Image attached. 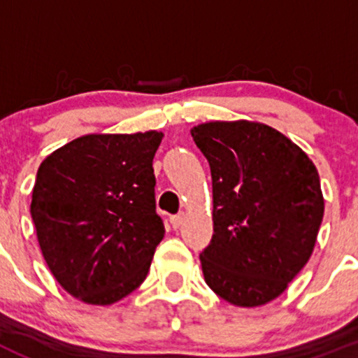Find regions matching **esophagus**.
I'll use <instances>...</instances> for the list:
<instances>
[{
    "label": "esophagus",
    "mask_w": 358,
    "mask_h": 358,
    "mask_svg": "<svg viewBox=\"0 0 358 358\" xmlns=\"http://www.w3.org/2000/svg\"><path fill=\"white\" fill-rule=\"evenodd\" d=\"M183 218H185V215H183V213H178V215L169 216V223H171L173 229H180V225L183 223Z\"/></svg>",
    "instance_id": "esophagus-1"
}]
</instances>
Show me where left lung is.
<instances>
[{
	"label": "left lung",
	"mask_w": 358,
	"mask_h": 358,
	"mask_svg": "<svg viewBox=\"0 0 358 358\" xmlns=\"http://www.w3.org/2000/svg\"><path fill=\"white\" fill-rule=\"evenodd\" d=\"M213 178V239L204 280L236 306L287 289L315 248L324 197L315 164L263 122L211 121L190 129Z\"/></svg>",
	"instance_id": "obj_1"
}]
</instances>
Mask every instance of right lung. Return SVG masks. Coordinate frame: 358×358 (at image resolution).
Masks as SVG:
<instances>
[{
    "label": "right lung",
    "instance_id": "add662e5",
    "mask_svg": "<svg viewBox=\"0 0 358 358\" xmlns=\"http://www.w3.org/2000/svg\"><path fill=\"white\" fill-rule=\"evenodd\" d=\"M162 133L85 135L41 162L31 216L50 272L88 305H112L145 280L164 237L152 159Z\"/></svg>",
    "mask_w": 358,
    "mask_h": 358
}]
</instances>
